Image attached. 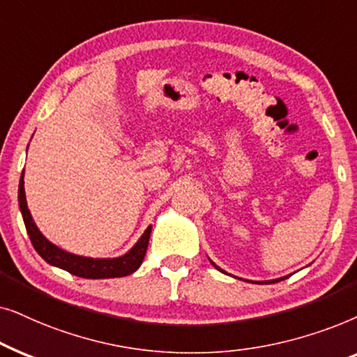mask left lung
Segmentation results:
<instances>
[{"mask_svg":"<svg viewBox=\"0 0 357 357\" xmlns=\"http://www.w3.org/2000/svg\"><path fill=\"white\" fill-rule=\"evenodd\" d=\"M212 264H213V263H212ZM213 266H215V264H213ZM215 268H217V269H218V271H222V269H220V268H218V266H215ZM281 279H284V278H281ZM278 281H279V279H278Z\"/></svg>","mask_w":357,"mask_h":357,"instance_id":"left-lung-1","label":"left lung"}]
</instances>
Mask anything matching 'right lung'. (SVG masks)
<instances>
[{
  "instance_id": "obj_1",
  "label": "right lung",
  "mask_w": 357,
  "mask_h": 357,
  "mask_svg": "<svg viewBox=\"0 0 357 357\" xmlns=\"http://www.w3.org/2000/svg\"><path fill=\"white\" fill-rule=\"evenodd\" d=\"M19 208H21L27 235H29L32 246H34L37 253H39L49 264L68 271L70 274L78 275V278H123V275H129L134 273V271L139 269L142 261L145 258L146 246H149L151 234V225L144 231L140 240L132 246V250L127 251L123 256H119V258H84V256L71 255L68 251L61 250L54 243H50V241L40 234V230L34 223V218L31 215L29 208H27L26 192H24V176L21 178V181H19Z\"/></svg>"
}]
</instances>
